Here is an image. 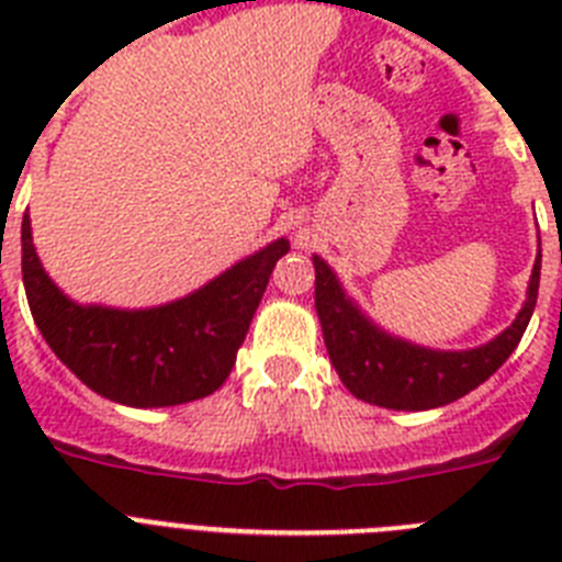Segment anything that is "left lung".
<instances>
[{
    "instance_id": "8db88e82",
    "label": "left lung",
    "mask_w": 562,
    "mask_h": 562,
    "mask_svg": "<svg viewBox=\"0 0 562 562\" xmlns=\"http://www.w3.org/2000/svg\"><path fill=\"white\" fill-rule=\"evenodd\" d=\"M315 265V310L326 351L342 385L362 402L391 411H430L461 400L486 382L524 337L540 286V256L518 317L495 340L464 351H439L389 335L346 295L321 256Z\"/></svg>"
}]
</instances>
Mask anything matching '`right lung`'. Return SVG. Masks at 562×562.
I'll return each instance as SVG.
<instances>
[{
  "label": "right lung",
  "instance_id": "obj_1",
  "mask_svg": "<svg viewBox=\"0 0 562 562\" xmlns=\"http://www.w3.org/2000/svg\"><path fill=\"white\" fill-rule=\"evenodd\" d=\"M286 250L290 241L276 238L191 295L151 310L83 306L44 272L30 216L22 220V278L38 331L87 389L128 408H168L220 389Z\"/></svg>",
  "mask_w": 562,
  "mask_h": 562
}]
</instances>
